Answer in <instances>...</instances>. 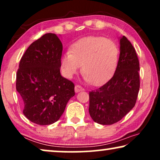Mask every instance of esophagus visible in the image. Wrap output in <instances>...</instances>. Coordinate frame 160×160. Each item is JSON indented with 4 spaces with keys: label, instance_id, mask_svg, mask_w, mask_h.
<instances>
[{
    "label": "esophagus",
    "instance_id": "1",
    "mask_svg": "<svg viewBox=\"0 0 160 160\" xmlns=\"http://www.w3.org/2000/svg\"><path fill=\"white\" fill-rule=\"evenodd\" d=\"M84 89L83 88L82 86H80V85H76L75 86V92H78L80 91H84Z\"/></svg>",
    "mask_w": 160,
    "mask_h": 160
}]
</instances>
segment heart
I'll return each mask as SVG.
<instances>
[{"instance_id": "obj_1", "label": "heart", "mask_w": 160, "mask_h": 160, "mask_svg": "<svg viewBox=\"0 0 160 160\" xmlns=\"http://www.w3.org/2000/svg\"><path fill=\"white\" fill-rule=\"evenodd\" d=\"M119 50L114 41L102 36H88L72 43L61 56L62 71L72 78L82 65L84 79L100 86L112 78L119 63Z\"/></svg>"}]
</instances>
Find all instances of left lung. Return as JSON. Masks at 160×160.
Listing matches in <instances>:
<instances>
[{
  "instance_id": "obj_1",
  "label": "left lung",
  "mask_w": 160,
  "mask_h": 160,
  "mask_svg": "<svg viewBox=\"0 0 160 160\" xmlns=\"http://www.w3.org/2000/svg\"><path fill=\"white\" fill-rule=\"evenodd\" d=\"M140 65L130 41L120 38L119 63L113 77L89 92V112L93 121L103 125L119 122L135 106L140 89Z\"/></svg>"
}]
</instances>
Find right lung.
<instances>
[{"label":"right lung","instance_id":"1","mask_svg":"<svg viewBox=\"0 0 160 160\" xmlns=\"http://www.w3.org/2000/svg\"><path fill=\"white\" fill-rule=\"evenodd\" d=\"M62 44L54 33H47L29 46L17 73L16 89L23 113L39 125L53 124L75 95L74 84L60 74Z\"/></svg>","mask_w":160,"mask_h":160}]
</instances>
